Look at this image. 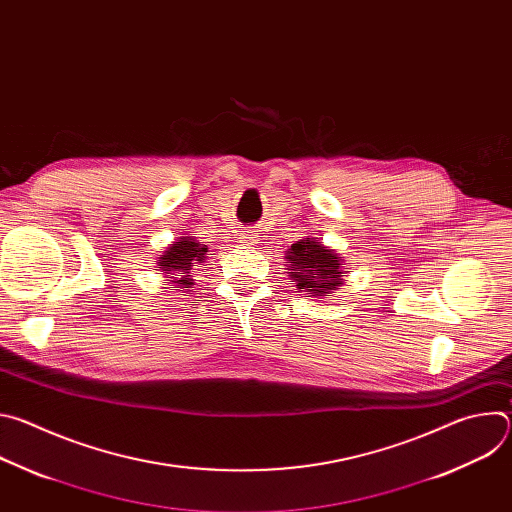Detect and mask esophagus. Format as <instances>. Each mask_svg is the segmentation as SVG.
Returning a JSON list of instances; mask_svg holds the SVG:
<instances>
[{
  "label": "esophagus",
  "instance_id": "obj_1",
  "mask_svg": "<svg viewBox=\"0 0 512 512\" xmlns=\"http://www.w3.org/2000/svg\"><path fill=\"white\" fill-rule=\"evenodd\" d=\"M243 243H245L247 247L257 245V235H255V233H245V235H243Z\"/></svg>",
  "mask_w": 512,
  "mask_h": 512
}]
</instances>
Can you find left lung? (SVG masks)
Returning a JSON list of instances; mask_svg holds the SVG:
<instances>
[{
  "label": "left lung",
  "instance_id": "left-lung-1",
  "mask_svg": "<svg viewBox=\"0 0 512 512\" xmlns=\"http://www.w3.org/2000/svg\"><path fill=\"white\" fill-rule=\"evenodd\" d=\"M289 279H294L300 291L314 298H326L342 285L344 259L314 237L296 241L285 251ZM308 296V298H310Z\"/></svg>",
  "mask_w": 512,
  "mask_h": 512
}]
</instances>
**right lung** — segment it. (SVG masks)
Returning a JSON list of instances; mask_svg holds the SVG:
<instances>
[{"mask_svg": "<svg viewBox=\"0 0 512 512\" xmlns=\"http://www.w3.org/2000/svg\"><path fill=\"white\" fill-rule=\"evenodd\" d=\"M208 247L198 243L194 237H178L166 251L158 257V269L164 273L166 279L164 283H174L180 285V291L184 287L194 285L192 279V269L194 265H202L206 259Z\"/></svg>", "mask_w": 512, "mask_h": 512, "instance_id": "right-lung-1", "label": "right lung"}]
</instances>
